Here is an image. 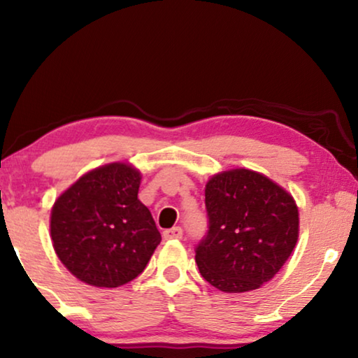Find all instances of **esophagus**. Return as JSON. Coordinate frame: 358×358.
Masks as SVG:
<instances>
[{
  "instance_id": "obj_1",
  "label": "esophagus",
  "mask_w": 358,
  "mask_h": 358,
  "mask_svg": "<svg viewBox=\"0 0 358 358\" xmlns=\"http://www.w3.org/2000/svg\"><path fill=\"white\" fill-rule=\"evenodd\" d=\"M163 236H164V239H180V238H182V228L173 227L169 229H164Z\"/></svg>"
}]
</instances>
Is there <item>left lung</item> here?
I'll return each instance as SVG.
<instances>
[{"instance_id":"1","label":"left lung","mask_w":358,"mask_h":358,"mask_svg":"<svg viewBox=\"0 0 358 358\" xmlns=\"http://www.w3.org/2000/svg\"><path fill=\"white\" fill-rule=\"evenodd\" d=\"M208 231L195 248L202 277L222 292L256 290L280 271L298 239V207L256 171L215 174L205 187Z\"/></svg>"}]
</instances>
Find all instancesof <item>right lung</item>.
<instances>
[{"instance_id":"1","label":"right lung","mask_w":358,"mask_h":358,"mask_svg":"<svg viewBox=\"0 0 358 358\" xmlns=\"http://www.w3.org/2000/svg\"><path fill=\"white\" fill-rule=\"evenodd\" d=\"M141 176L110 163L81 176L53 203L50 234L63 266L81 282L115 288L138 277L161 243L138 200Z\"/></svg>"}]
</instances>
